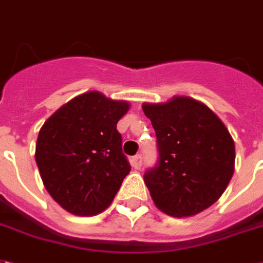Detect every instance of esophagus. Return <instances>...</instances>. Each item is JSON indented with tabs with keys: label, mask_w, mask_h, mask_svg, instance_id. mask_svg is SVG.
<instances>
[{
	"label": "esophagus",
	"mask_w": 263,
	"mask_h": 263,
	"mask_svg": "<svg viewBox=\"0 0 263 263\" xmlns=\"http://www.w3.org/2000/svg\"><path fill=\"white\" fill-rule=\"evenodd\" d=\"M141 164H143V157L140 154L134 155L132 158V165H133L134 170H140L141 168Z\"/></svg>",
	"instance_id": "obj_1"
}]
</instances>
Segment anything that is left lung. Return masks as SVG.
Here are the masks:
<instances>
[{"label": "left lung", "mask_w": 263, "mask_h": 263, "mask_svg": "<svg viewBox=\"0 0 263 263\" xmlns=\"http://www.w3.org/2000/svg\"><path fill=\"white\" fill-rule=\"evenodd\" d=\"M157 136L158 160L144 172L155 206L187 217L217 202L234 172V141L223 122L192 98L144 103Z\"/></svg>", "instance_id": "left-lung-1"}]
</instances>
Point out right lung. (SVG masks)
<instances>
[{"instance_id":"right-lung-1","label":"right lung","mask_w":263,"mask_h":263,"mask_svg":"<svg viewBox=\"0 0 263 263\" xmlns=\"http://www.w3.org/2000/svg\"><path fill=\"white\" fill-rule=\"evenodd\" d=\"M129 103L93 91L71 99L46 120L36 164L47 192L67 212L92 216L112 203L132 170L116 129Z\"/></svg>"}]
</instances>
